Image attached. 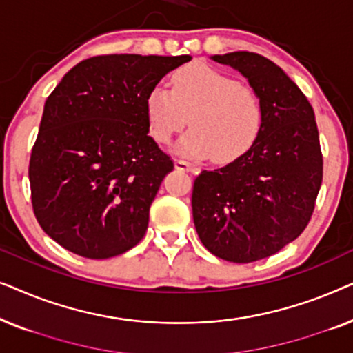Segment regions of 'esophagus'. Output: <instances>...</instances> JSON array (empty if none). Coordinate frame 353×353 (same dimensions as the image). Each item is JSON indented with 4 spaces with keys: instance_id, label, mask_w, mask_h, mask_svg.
Returning a JSON list of instances; mask_svg holds the SVG:
<instances>
[{
    "instance_id": "obj_1",
    "label": "esophagus",
    "mask_w": 353,
    "mask_h": 353,
    "mask_svg": "<svg viewBox=\"0 0 353 353\" xmlns=\"http://www.w3.org/2000/svg\"><path fill=\"white\" fill-rule=\"evenodd\" d=\"M175 168H176V170H183V172H191L192 168H194V165H192V163H190V162L183 161V159H176Z\"/></svg>"
}]
</instances>
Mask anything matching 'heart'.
Returning <instances> with one entry per match:
<instances>
[{
  "mask_svg": "<svg viewBox=\"0 0 353 353\" xmlns=\"http://www.w3.org/2000/svg\"><path fill=\"white\" fill-rule=\"evenodd\" d=\"M149 133L168 144L188 125L192 127L178 151L210 156L215 163L238 161L254 146L263 128V105L257 91L205 64L175 72L170 90L154 86L146 96Z\"/></svg>",
  "mask_w": 353,
  "mask_h": 353,
  "instance_id": "b5f03b06",
  "label": "heart"
}]
</instances>
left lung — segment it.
<instances>
[{"instance_id":"left-lung-1","label":"left lung","mask_w":353,"mask_h":353,"mask_svg":"<svg viewBox=\"0 0 353 353\" xmlns=\"http://www.w3.org/2000/svg\"><path fill=\"white\" fill-rule=\"evenodd\" d=\"M212 59L239 70L263 105V128L238 161L192 186V219L205 249L234 263L276 254L307 228L323 181L312 104L267 57L238 51Z\"/></svg>"}]
</instances>
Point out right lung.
<instances>
[{"mask_svg": "<svg viewBox=\"0 0 353 353\" xmlns=\"http://www.w3.org/2000/svg\"><path fill=\"white\" fill-rule=\"evenodd\" d=\"M191 56L104 54L81 61L48 96L28 163L33 214L86 259L127 252L148 230L170 156L149 137L146 96Z\"/></svg>", "mask_w": 353, "mask_h": 353, "instance_id": "right-lung-1", "label": "right lung"}]
</instances>
